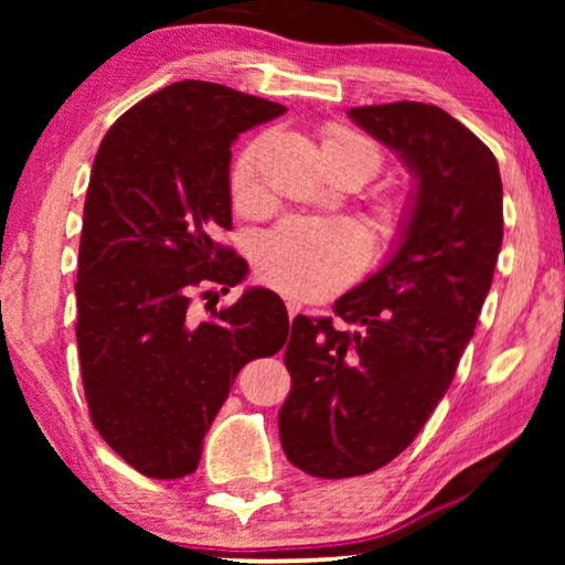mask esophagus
Instances as JSON below:
<instances>
[{"label": "esophagus", "instance_id": "1", "mask_svg": "<svg viewBox=\"0 0 565 565\" xmlns=\"http://www.w3.org/2000/svg\"><path fill=\"white\" fill-rule=\"evenodd\" d=\"M285 306H288V316H290V319H296V316H298L300 311H303V306H300L298 300H292V298H288V303H285Z\"/></svg>", "mask_w": 565, "mask_h": 565}]
</instances>
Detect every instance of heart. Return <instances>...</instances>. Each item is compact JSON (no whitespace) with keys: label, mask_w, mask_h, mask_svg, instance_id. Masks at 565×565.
Wrapping results in <instances>:
<instances>
[{"label":"heart","mask_w":565,"mask_h":565,"mask_svg":"<svg viewBox=\"0 0 565 565\" xmlns=\"http://www.w3.org/2000/svg\"><path fill=\"white\" fill-rule=\"evenodd\" d=\"M265 141H252L231 167L228 188L236 211L259 215L269 207L262 188L259 161ZM323 161H350L358 167L362 182L381 169V151L367 138L352 130L331 126L321 138ZM406 223V205L388 200L377 207V228L385 236H396ZM367 259V234L350 221H306L290 218L262 236L254 254L257 273L273 288L292 298H323L358 277Z\"/></svg>","instance_id":"obj_1"}]
</instances>
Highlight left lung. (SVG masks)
Listing matches in <instances>:
<instances>
[{"label": "left lung", "instance_id": "8db88e82", "mask_svg": "<svg viewBox=\"0 0 565 565\" xmlns=\"http://www.w3.org/2000/svg\"><path fill=\"white\" fill-rule=\"evenodd\" d=\"M350 118L398 153L416 188L391 257L334 303L352 329L292 321L277 424L288 460L316 478L373 473L414 443L473 339L504 238L497 157L462 122L424 103Z\"/></svg>", "mask_w": 565, "mask_h": 565}]
</instances>
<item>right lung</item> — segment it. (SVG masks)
<instances>
[{
    "label": "right lung",
    "instance_id": "1",
    "mask_svg": "<svg viewBox=\"0 0 565 565\" xmlns=\"http://www.w3.org/2000/svg\"><path fill=\"white\" fill-rule=\"evenodd\" d=\"M282 113L184 79L122 113L99 143L84 200L76 344L92 424L149 478L190 476L238 370L288 342L273 290H244L203 321L190 308L195 288L226 292L246 277V262L215 242L231 231V143Z\"/></svg>",
    "mask_w": 565,
    "mask_h": 565
}]
</instances>
